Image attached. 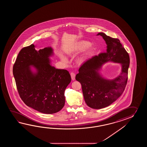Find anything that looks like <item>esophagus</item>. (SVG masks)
<instances>
[{"label":"esophagus","instance_id":"obj_1","mask_svg":"<svg viewBox=\"0 0 147 147\" xmlns=\"http://www.w3.org/2000/svg\"><path fill=\"white\" fill-rule=\"evenodd\" d=\"M70 75H71V77L72 80H75V76H76V75H75V74L74 72H71Z\"/></svg>","mask_w":147,"mask_h":147}]
</instances>
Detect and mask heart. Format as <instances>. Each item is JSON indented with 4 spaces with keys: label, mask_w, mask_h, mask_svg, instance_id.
Listing matches in <instances>:
<instances>
[{
    "label": "heart",
    "mask_w": 147,
    "mask_h": 147,
    "mask_svg": "<svg viewBox=\"0 0 147 147\" xmlns=\"http://www.w3.org/2000/svg\"><path fill=\"white\" fill-rule=\"evenodd\" d=\"M89 44V42L87 41H79L76 42L71 46L69 47L66 50V53L68 55H74L75 53H77L79 51H81L84 50L85 48H86L84 53H83L81 56L79 57L77 59V62L78 63H82L83 62H84V60L89 56V53H90L91 48ZM58 56L63 63H67L68 62V59L61 53H58Z\"/></svg>",
    "instance_id": "b5f03b06"
}]
</instances>
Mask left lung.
Instances as JSON below:
<instances>
[{
    "instance_id": "1",
    "label": "left lung",
    "mask_w": 147,
    "mask_h": 147,
    "mask_svg": "<svg viewBox=\"0 0 147 147\" xmlns=\"http://www.w3.org/2000/svg\"><path fill=\"white\" fill-rule=\"evenodd\" d=\"M107 44L106 51L88 60L80 67L76 76L80 82L84 101L88 106L99 109L115 102L125 90L128 80L130 58L120 40L103 32H99ZM111 61L119 63L122 67L119 76L113 80L103 78L100 74L103 65Z\"/></svg>"
}]
</instances>
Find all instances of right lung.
<instances>
[{
  "instance_id": "1",
  "label": "right lung",
  "mask_w": 147,
  "mask_h": 147,
  "mask_svg": "<svg viewBox=\"0 0 147 147\" xmlns=\"http://www.w3.org/2000/svg\"><path fill=\"white\" fill-rule=\"evenodd\" d=\"M31 44L20 51L13 67V75L24 102L40 113L53 114L63 109L65 91L71 78L65 69L50 65L53 49L36 50Z\"/></svg>"
}]
</instances>
